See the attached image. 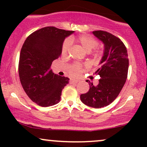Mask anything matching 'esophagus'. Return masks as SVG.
Segmentation results:
<instances>
[{
    "label": "esophagus",
    "instance_id": "esophagus-1",
    "mask_svg": "<svg viewBox=\"0 0 147 147\" xmlns=\"http://www.w3.org/2000/svg\"><path fill=\"white\" fill-rule=\"evenodd\" d=\"M78 82H79L78 80H74V79H70V84H77Z\"/></svg>",
    "mask_w": 147,
    "mask_h": 147
}]
</instances>
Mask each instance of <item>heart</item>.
<instances>
[{
    "mask_svg": "<svg viewBox=\"0 0 147 147\" xmlns=\"http://www.w3.org/2000/svg\"><path fill=\"white\" fill-rule=\"evenodd\" d=\"M76 41L79 45L85 52H90L93 50L95 47L98 45V41L93 37L88 35H82L76 38ZM71 40L67 39L64 41L62 45L61 48V55L63 57H65L68 55L69 48L70 46ZM102 50L101 49H95L91 52V55H92L95 59H98L102 55ZM82 68V65L78 63H75L72 64L68 68V74L72 77H77L80 73L81 70Z\"/></svg>",
    "mask_w": 147,
    "mask_h": 147,
    "instance_id": "obj_1",
    "label": "heart"
}]
</instances>
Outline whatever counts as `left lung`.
Returning a JSON list of instances; mask_svg holds the SVG:
<instances>
[{"label":"left lung","instance_id":"obj_1","mask_svg":"<svg viewBox=\"0 0 147 147\" xmlns=\"http://www.w3.org/2000/svg\"><path fill=\"white\" fill-rule=\"evenodd\" d=\"M92 34L104 45L100 67L95 72L100 79L97 86L89 82L90 89L80 99L86 105L99 109L111 104L122 90L127 78L129 58L126 46L117 36L102 30Z\"/></svg>","mask_w":147,"mask_h":147}]
</instances>
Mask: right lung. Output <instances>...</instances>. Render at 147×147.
Here are the masks:
<instances>
[{"mask_svg":"<svg viewBox=\"0 0 147 147\" xmlns=\"http://www.w3.org/2000/svg\"><path fill=\"white\" fill-rule=\"evenodd\" d=\"M74 33L55 27H45L26 38L20 53L18 75L25 93L42 107L58 104L61 91L69 83L50 69L52 61L60 57L66 37Z\"/></svg>","mask_w":147,"mask_h":147,"instance_id":"right-lung-1","label":"right lung"}]
</instances>
